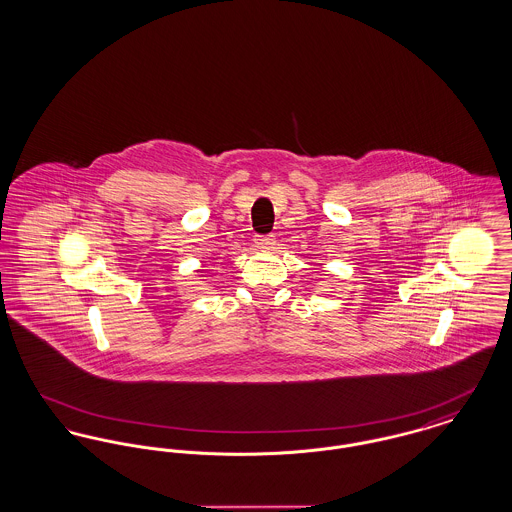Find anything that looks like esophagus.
<instances>
[{
	"instance_id": "1",
	"label": "esophagus",
	"mask_w": 512,
	"mask_h": 512,
	"mask_svg": "<svg viewBox=\"0 0 512 512\" xmlns=\"http://www.w3.org/2000/svg\"><path fill=\"white\" fill-rule=\"evenodd\" d=\"M255 244H257V247H261V249H270L274 245V236H259L255 240Z\"/></svg>"
}]
</instances>
